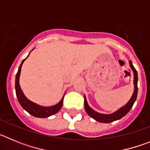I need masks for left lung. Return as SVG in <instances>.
I'll return each mask as SVG.
<instances>
[{
	"label": "left lung",
	"mask_w": 150,
	"mask_h": 150,
	"mask_svg": "<svg viewBox=\"0 0 150 150\" xmlns=\"http://www.w3.org/2000/svg\"><path fill=\"white\" fill-rule=\"evenodd\" d=\"M129 64L130 67H132V69L133 70L134 72V91L133 95H132V98H131V99L129 100V101H128L124 107L120 108L119 110L113 112L112 114L108 115L101 114V113L97 112L96 111L93 110L91 109V107L88 105L86 96H84L85 110H86L87 113H88L91 118H93L94 120H96V121L103 123H110L112 122L113 121H116V120H120L121 118H122L123 116H125V115L129 112L130 110L132 109V107H133L134 103L136 99H137V90H138V88H137V80H138V77H137V71H136V69L134 68V67L133 64H132V61H130Z\"/></svg>",
	"instance_id": "left-lung-1"
}]
</instances>
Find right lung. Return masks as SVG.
Masks as SVG:
<instances>
[{
  "mask_svg": "<svg viewBox=\"0 0 150 150\" xmlns=\"http://www.w3.org/2000/svg\"><path fill=\"white\" fill-rule=\"evenodd\" d=\"M27 58H26V59H27ZM26 59H25L22 62L20 66L18 67L16 76V93L17 98H18L19 104H21V106H22V108H23L24 110H25L27 111L28 112H29L30 115H32V116H35V117L46 118L48 117V116H52V115L55 114L57 112H59V110L62 108V105H63L64 97L62 98L61 101L59 102V104H57L56 105H54L52 106V107H42V106L38 105V104L33 103L32 101L29 100L24 95L23 92H22V91L21 90L20 86H19V76H20L21 67H22V64H23L24 61Z\"/></svg>",
  "mask_w": 150,
  "mask_h": 150,
  "instance_id": "1",
  "label": "right lung"
}]
</instances>
